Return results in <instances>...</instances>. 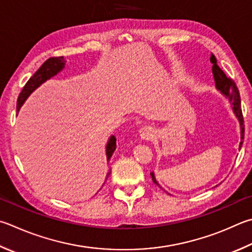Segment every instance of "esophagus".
Returning <instances> with one entry per match:
<instances>
[{
	"label": "esophagus",
	"mask_w": 252,
	"mask_h": 252,
	"mask_svg": "<svg viewBox=\"0 0 252 252\" xmlns=\"http://www.w3.org/2000/svg\"><path fill=\"white\" fill-rule=\"evenodd\" d=\"M139 134H140L141 140L149 141V140H152L153 139L154 131L152 130V127L144 126V127H142V129L139 131Z\"/></svg>",
	"instance_id": "1"
}]
</instances>
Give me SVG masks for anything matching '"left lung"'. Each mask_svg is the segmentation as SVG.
Masks as SVG:
<instances>
[{
  "label": "left lung",
  "instance_id": "left-lung-1",
  "mask_svg": "<svg viewBox=\"0 0 252 252\" xmlns=\"http://www.w3.org/2000/svg\"><path fill=\"white\" fill-rule=\"evenodd\" d=\"M210 62L213 63V75L215 79V85H216V88L220 91L222 94H225L226 97L229 99V101L232 104V110H234L236 117L238 118L240 123V144H239V150L242 146V140L245 138V125H244V117H242V111H241V104H240V94L239 90H238L235 81L232 80L229 77H227L225 72H223L219 66L217 65V59L212 54L210 56ZM151 176H152V181L157 184L158 186V183L155 180L154 173H150Z\"/></svg>",
  "mask_w": 252,
  "mask_h": 252
}]
</instances>
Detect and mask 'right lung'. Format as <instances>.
<instances>
[{
	"instance_id": "1",
	"label": "right lung",
	"mask_w": 252,
	"mask_h": 252,
	"mask_svg": "<svg viewBox=\"0 0 252 252\" xmlns=\"http://www.w3.org/2000/svg\"><path fill=\"white\" fill-rule=\"evenodd\" d=\"M65 63L66 61L63 59V57H50L47 59L42 66L39 67V69L35 72V74L31 77L29 81L26 82V85L24 86V88L21 91L20 95H18L17 99V112L20 110L22 104L25 102V100L27 97L33 93V91L38 88V87L45 82L46 80L50 79L52 77L56 76L59 71L63 70V68L65 67ZM116 136L111 135L110 139H109L107 146H106V154H107V159L109 161L110 158L112 157V154L114 152V150L117 148V143H116ZM110 175V172L107 174V178Z\"/></svg>"
}]
</instances>
